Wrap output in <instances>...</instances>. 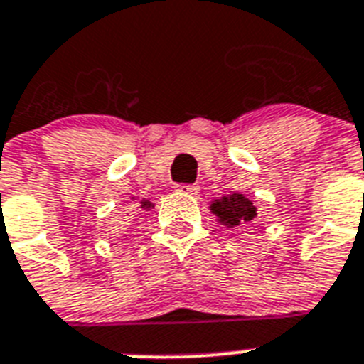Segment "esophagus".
<instances>
[{
	"mask_svg": "<svg viewBox=\"0 0 364 364\" xmlns=\"http://www.w3.org/2000/svg\"><path fill=\"white\" fill-rule=\"evenodd\" d=\"M176 191L181 192V194H196L198 187L196 185H179V187H176Z\"/></svg>",
	"mask_w": 364,
	"mask_h": 364,
	"instance_id": "34e87169",
	"label": "esophagus"
}]
</instances>
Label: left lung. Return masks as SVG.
Listing matches in <instances>:
<instances>
[{
    "instance_id": "1",
    "label": "left lung",
    "mask_w": 364,
    "mask_h": 364,
    "mask_svg": "<svg viewBox=\"0 0 364 364\" xmlns=\"http://www.w3.org/2000/svg\"><path fill=\"white\" fill-rule=\"evenodd\" d=\"M209 209L217 217V223H220L230 230L239 226V224L250 223L256 217V205L241 192H233L228 196H220L217 200H213Z\"/></svg>"
}]
</instances>
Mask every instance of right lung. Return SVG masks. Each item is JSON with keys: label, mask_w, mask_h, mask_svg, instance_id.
Listing matches in <instances>:
<instances>
[{"label": "right lung", "mask_w": 364, "mask_h": 364, "mask_svg": "<svg viewBox=\"0 0 364 364\" xmlns=\"http://www.w3.org/2000/svg\"><path fill=\"white\" fill-rule=\"evenodd\" d=\"M132 200H136V198H132ZM138 208L144 209V211H151V209L155 208V203L146 200V198H141V202H138Z\"/></svg>", "instance_id": "obj_1"}]
</instances>
